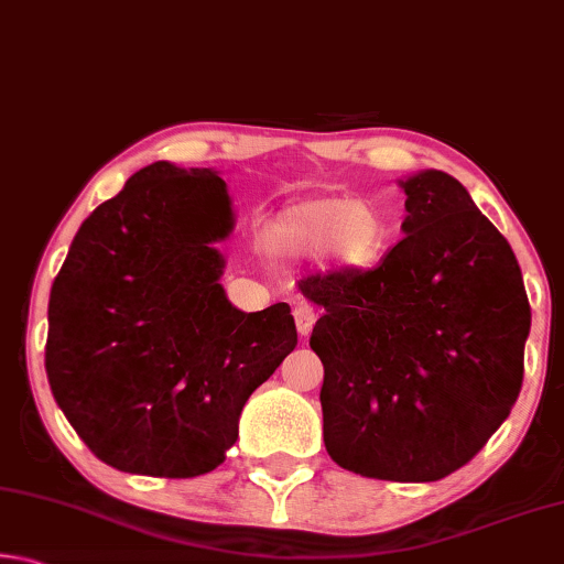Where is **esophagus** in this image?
Masks as SVG:
<instances>
[{
	"label": "esophagus",
	"instance_id": "1",
	"mask_svg": "<svg viewBox=\"0 0 564 564\" xmlns=\"http://www.w3.org/2000/svg\"><path fill=\"white\" fill-rule=\"evenodd\" d=\"M293 318H295V328H299V333L305 338L313 330V326H316L318 316L308 303H301V305H295V308H293Z\"/></svg>",
	"mask_w": 564,
	"mask_h": 564
}]
</instances>
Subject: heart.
<instances>
[{"instance_id": "heart-1", "label": "heart", "mask_w": 564, "mask_h": 564, "mask_svg": "<svg viewBox=\"0 0 564 564\" xmlns=\"http://www.w3.org/2000/svg\"><path fill=\"white\" fill-rule=\"evenodd\" d=\"M269 243L281 259L326 253L343 271H366L386 251L388 224L376 206L352 196H313L275 216Z\"/></svg>"}]
</instances>
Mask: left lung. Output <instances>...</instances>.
<instances>
[{
  "mask_svg": "<svg viewBox=\"0 0 564 564\" xmlns=\"http://www.w3.org/2000/svg\"><path fill=\"white\" fill-rule=\"evenodd\" d=\"M403 238L370 271L299 281L323 316V441L346 470L435 482L460 470L510 415L530 303L510 243L460 181L420 171Z\"/></svg>",
  "mask_w": 564,
  "mask_h": 564,
  "instance_id": "left-lung-1",
  "label": "left lung"
}]
</instances>
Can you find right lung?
Masks as SVG:
<instances>
[{
    "label": "right lung",
    "instance_id": "1",
    "mask_svg": "<svg viewBox=\"0 0 564 564\" xmlns=\"http://www.w3.org/2000/svg\"><path fill=\"white\" fill-rule=\"evenodd\" d=\"M234 228L212 169L156 161L76 231L50 295L56 405L101 463L196 477L226 460L248 395L299 333L289 303L231 305L214 243Z\"/></svg>",
    "mask_w": 564,
    "mask_h": 564
}]
</instances>
